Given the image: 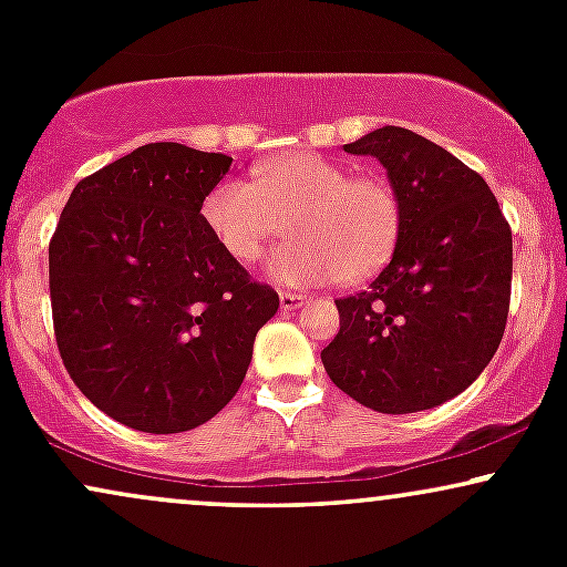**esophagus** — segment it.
<instances>
[{"mask_svg": "<svg viewBox=\"0 0 567 567\" xmlns=\"http://www.w3.org/2000/svg\"><path fill=\"white\" fill-rule=\"evenodd\" d=\"M303 303H306V296H301V292H279V306H282L285 311L301 309Z\"/></svg>", "mask_w": 567, "mask_h": 567, "instance_id": "34e87169", "label": "esophagus"}]
</instances>
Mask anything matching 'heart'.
Here are the masks:
<instances>
[{"label": "heart", "mask_w": 567, "mask_h": 567, "mask_svg": "<svg viewBox=\"0 0 567 567\" xmlns=\"http://www.w3.org/2000/svg\"><path fill=\"white\" fill-rule=\"evenodd\" d=\"M243 178L218 181L202 197L207 234L237 264H252L279 231L290 234L266 261V275L288 288L370 277L392 256L402 226L394 186L381 175H349L317 152L258 162Z\"/></svg>", "instance_id": "obj_1"}]
</instances>
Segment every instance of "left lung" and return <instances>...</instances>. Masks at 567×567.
I'll list each match as a JSON object with an SVG mask.
<instances>
[{
	"instance_id": "1",
	"label": "left lung",
	"mask_w": 567,
	"mask_h": 567,
	"mask_svg": "<svg viewBox=\"0 0 567 567\" xmlns=\"http://www.w3.org/2000/svg\"><path fill=\"white\" fill-rule=\"evenodd\" d=\"M343 152L375 157L402 205L392 261L338 298L341 330L322 349L330 381L379 413H419L470 389L504 338L512 229L483 175L405 127Z\"/></svg>"
}]
</instances>
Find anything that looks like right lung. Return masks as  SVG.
<instances>
[{
	"label": "right lung",
	"mask_w": 567,
	"mask_h": 567,
	"mask_svg": "<svg viewBox=\"0 0 567 567\" xmlns=\"http://www.w3.org/2000/svg\"><path fill=\"white\" fill-rule=\"evenodd\" d=\"M229 165L146 143L76 184L50 243L63 365L95 408L138 432H188L229 405L279 309L202 224V197Z\"/></svg>",
	"instance_id": "add662e5"
}]
</instances>
